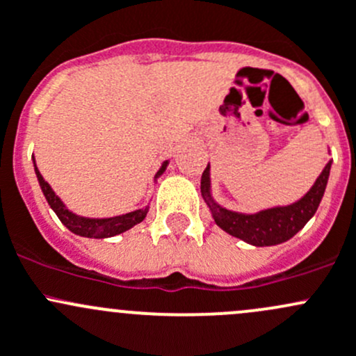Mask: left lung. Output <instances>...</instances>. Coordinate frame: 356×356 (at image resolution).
Segmentation results:
<instances>
[{"instance_id": "left-lung-1", "label": "left lung", "mask_w": 356, "mask_h": 356, "mask_svg": "<svg viewBox=\"0 0 356 356\" xmlns=\"http://www.w3.org/2000/svg\"><path fill=\"white\" fill-rule=\"evenodd\" d=\"M329 171H331V163L325 164L324 171L314 183L310 192L298 202L286 205V207L267 209L257 214H240V212H232L228 209L219 207L212 200L211 190H209L211 188L209 166L204 170L202 179H200V192H202L204 200L211 209L212 218L219 228L225 229L232 236L255 245V247H269V245H277L289 240L309 222L324 195Z\"/></svg>"}]
</instances>
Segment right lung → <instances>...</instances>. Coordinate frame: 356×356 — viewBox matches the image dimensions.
Segmentation results:
<instances>
[{
	"label": "right lung",
	"instance_id": "add662e5",
	"mask_svg": "<svg viewBox=\"0 0 356 356\" xmlns=\"http://www.w3.org/2000/svg\"><path fill=\"white\" fill-rule=\"evenodd\" d=\"M166 164H163L159 171H157L156 178L166 170ZM34 168H35V175H38L39 185H41L44 197H46L47 204L51 205L56 216L60 218V221L63 222L65 226L70 229L72 233L80 234V236H87V238H109L115 236V234H120L127 229H130L131 226L138 225L140 221H144L145 214H147V207L145 209H138V211L128 212V214L123 216H116V218H108V219H92V218H82V216L73 214L72 211H68L65 207V204L61 202L60 197L53 192V188L49 186V183L42 178V175L39 173L38 166H35L34 161Z\"/></svg>",
	"mask_w": 356,
	"mask_h": 356
}]
</instances>
